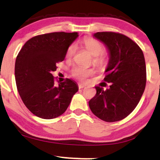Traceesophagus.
Here are the masks:
<instances>
[{
  "label": "esophagus",
  "instance_id": "obj_1",
  "mask_svg": "<svg viewBox=\"0 0 160 160\" xmlns=\"http://www.w3.org/2000/svg\"><path fill=\"white\" fill-rule=\"evenodd\" d=\"M78 87H79V88H80V89H83V88H85V87H86V85L83 84V83H79Z\"/></svg>",
  "mask_w": 160,
  "mask_h": 160
}]
</instances>
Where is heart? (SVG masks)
Masks as SVG:
<instances>
[{
    "label": "heart",
    "instance_id": "1",
    "mask_svg": "<svg viewBox=\"0 0 160 160\" xmlns=\"http://www.w3.org/2000/svg\"><path fill=\"white\" fill-rule=\"evenodd\" d=\"M83 44L85 48L93 55L94 63L98 66H102L105 63V58L103 54L105 52L104 44L93 37H86L83 41ZM77 50V44H72L66 51V58H71L73 57ZM94 74V70L91 69L76 66L72 69V75L80 80H84L87 77Z\"/></svg>",
    "mask_w": 160,
    "mask_h": 160
}]
</instances>
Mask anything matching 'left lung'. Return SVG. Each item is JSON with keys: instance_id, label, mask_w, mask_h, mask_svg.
<instances>
[{"instance_id": "1", "label": "left lung", "mask_w": 160, "mask_h": 160, "mask_svg": "<svg viewBox=\"0 0 160 160\" xmlns=\"http://www.w3.org/2000/svg\"><path fill=\"white\" fill-rule=\"evenodd\" d=\"M94 37L109 51L104 80L111 85L106 90L95 87L97 92L89 101V107L104 121H119L134 111L145 91L146 66L143 52L131 38L119 32H98Z\"/></svg>"}]
</instances>
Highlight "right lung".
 I'll return each instance as SVG.
<instances>
[{
	"instance_id": "right-lung-1",
	"label": "right lung",
	"mask_w": 160,
	"mask_h": 160,
	"mask_svg": "<svg viewBox=\"0 0 160 160\" xmlns=\"http://www.w3.org/2000/svg\"><path fill=\"white\" fill-rule=\"evenodd\" d=\"M77 37V32L41 34L29 39L18 52L15 66L17 89L24 105L35 116L47 119L61 116L78 91L70 79L56 85L52 74Z\"/></svg>"
}]
</instances>
